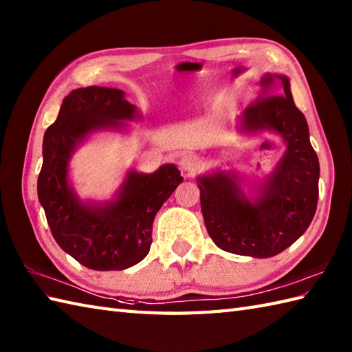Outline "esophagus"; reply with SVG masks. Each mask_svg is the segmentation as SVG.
<instances>
[{
	"instance_id": "34e87169",
	"label": "esophagus",
	"mask_w": 352,
	"mask_h": 352,
	"mask_svg": "<svg viewBox=\"0 0 352 352\" xmlns=\"http://www.w3.org/2000/svg\"><path fill=\"white\" fill-rule=\"evenodd\" d=\"M180 168L186 172H195L199 168V159L193 154H186L180 159Z\"/></svg>"
}]
</instances>
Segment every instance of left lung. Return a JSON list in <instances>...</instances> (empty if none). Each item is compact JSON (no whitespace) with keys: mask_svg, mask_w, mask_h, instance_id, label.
<instances>
[{"mask_svg":"<svg viewBox=\"0 0 352 352\" xmlns=\"http://www.w3.org/2000/svg\"><path fill=\"white\" fill-rule=\"evenodd\" d=\"M261 86L257 100L243 111V130H274L287 148L258 199L251 203L234 178L222 172L199 177L198 188L206 228L216 246L266 258L286 250L309 228L318 206L319 160L307 121L292 98L289 78L266 76Z\"/></svg>","mask_w":352,"mask_h":352,"instance_id":"8db88e82","label":"left lung"}]
</instances>
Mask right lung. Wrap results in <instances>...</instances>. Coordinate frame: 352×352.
<instances>
[{"label":"right lung","mask_w":352,"mask_h":352,"mask_svg":"<svg viewBox=\"0 0 352 352\" xmlns=\"http://www.w3.org/2000/svg\"><path fill=\"white\" fill-rule=\"evenodd\" d=\"M136 115V107L119 89H74L43 136L37 195L52 237L78 263L94 271H122L144 260L153 242L155 214L183 182L174 164H164L154 174L133 170L116 201L101 207L80 203L68 184L74 148L89 133L119 129L122 119Z\"/></svg>","instance_id":"1"}]
</instances>
